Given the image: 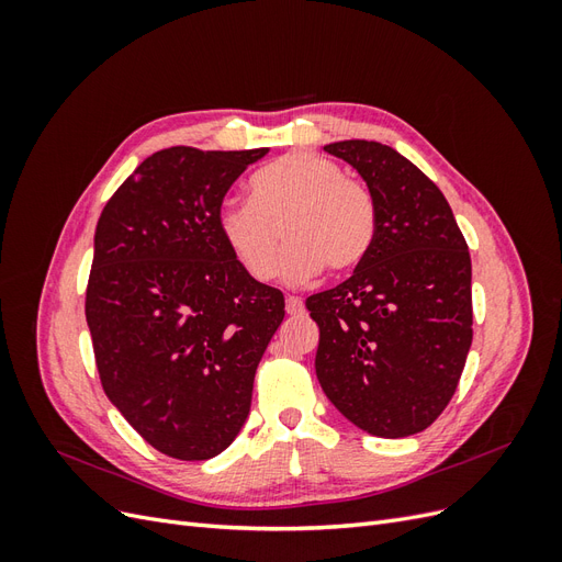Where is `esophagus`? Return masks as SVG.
<instances>
[{"label":"esophagus","instance_id":"obj_1","mask_svg":"<svg viewBox=\"0 0 562 562\" xmlns=\"http://www.w3.org/2000/svg\"><path fill=\"white\" fill-rule=\"evenodd\" d=\"M285 312L291 314V316L302 314V312H304V304H302V300H300V297H295V295H288V297H285Z\"/></svg>","mask_w":562,"mask_h":562}]
</instances>
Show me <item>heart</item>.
<instances>
[{"instance_id": "b5f03b06", "label": "heart", "mask_w": 562, "mask_h": 562, "mask_svg": "<svg viewBox=\"0 0 562 562\" xmlns=\"http://www.w3.org/2000/svg\"><path fill=\"white\" fill-rule=\"evenodd\" d=\"M378 211L370 190L347 178L335 161L314 151H291L250 178V201H227L217 211V232L232 258L255 281L277 274L302 283L323 267L349 271L375 239Z\"/></svg>"}]
</instances>
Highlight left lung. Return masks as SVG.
<instances>
[{
    "label": "left lung",
    "mask_w": 562,
    "mask_h": 562,
    "mask_svg": "<svg viewBox=\"0 0 562 562\" xmlns=\"http://www.w3.org/2000/svg\"><path fill=\"white\" fill-rule=\"evenodd\" d=\"M326 151L366 180L378 227L353 277L307 297L316 378L359 429L413 436L446 411L467 363L469 246L443 192L394 147L339 140Z\"/></svg>",
    "instance_id": "left-lung-1"
}]
</instances>
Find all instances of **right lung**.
Wrapping results in <instances>:
<instances>
[{
  "label": "right lung",
  "mask_w": 562,
  "mask_h": 562,
  "mask_svg": "<svg viewBox=\"0 0 562 562\" xmlns=\"http://www.w3.org/2000/svg\"><path fill=\"white\" fill-rule=\"evenodd\" d=\"M269 147H168L147 157L95 225L87 323L100 382L151 448L196 462L232 446L285 316L217 232L234 180Z\"/></svg>",
  "instance_id": "right-lung-1"
}]
</instances>
